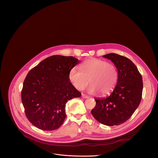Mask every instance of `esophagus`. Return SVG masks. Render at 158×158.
Here are the masks:
<instances>
[{"mask_svg": "<svg viewBox=\"0 0 158 158\" xmlns=\"http://www.w3.org/2000/svg\"><path fill=\"white\" fill-rule=\"evenodd\" d=\"M82 98H84V99H87V98H89V96H87V95H85V94L82 93Z\"/></svg>", "mask_w": 158, "mask_h": 158, "instance_id": "esophagus-1", "label": "esophagus"}]
</instances>
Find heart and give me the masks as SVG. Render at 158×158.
<instances>
[{
    "instance_id": "1",
    "label": "heart",
    "mask_w": 158,
    "mask_h": 158,
    "mask_svg": "<svg viewBox=\"0 0 158 158\" xmlns=\"http://www.w3.org/2000/svg\"><path fill=\"white\" fill-rule=\"evenodd\" d=\"M69 77L73 85L78 90L84 89L89 83V93H100L106 95L113 91L118 79V72L116 66L106 60L91 58L85 60L80 65L72 68Z\"/></svg>"
}]
</instances>
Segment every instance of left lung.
Masks as SVG:
<instances>
[{
  "instance_id": "1",
  "label": "left lung",
  "mask_w": 158,
  "mask_h": 158,
  "mask_svg": "<svg viewBox=\"0 0 158 158\" xmlns=\"http://www.w3.org/2000/svg\"><path fill=\"white\" fill-rule=\"evenodd\" d=\"M104 57L114 63L118 72L117 84L107 98H95L96 105L91 114L100 123L112 126L128 120L139 106L143 88L137 67L128 58L114 53Z\"/></svg>"
}]
</instances>
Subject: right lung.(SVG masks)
Returning a JSON list of instances; mask_svg holds the SVG:
<instances>
[{"instance_id": "add662e5", "label": "right lung", "mask_w": 158, "mask_h": 158, "mask_svg": "<svg viewBox=\"0 0 158 158\" xmlns=\"http://www.w3.org/2000/svg\"><path fill=\"white\" fill-rule=\"evenodd\" d=\"M80 61L56 55L41 61L27 74L21 98L28 120L37 128L53 131L64 123L65 103L81 93L69 81L71 69Z\"/></svg>"}]
</instances>
